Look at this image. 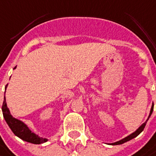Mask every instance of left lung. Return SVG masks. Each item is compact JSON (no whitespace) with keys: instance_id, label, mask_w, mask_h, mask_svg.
<instances>
[{"instance_id":"left-lung-1","label":"left lung","mask_w":156,"mask_h":156,"mask_svg":"<svg viewBox=\"0 0 156 156\" xmlns=\"http://www.w3.org/2000/svg\"><path fill=\"white\" fill-rule=\"evenodd\" d=\"M153 110H154V105H152V107H151V110H150V112H149V116H148V118H147V119L146 120L145 122L142 124V125L140 126L139 128L136 130V131H134V132L133 133H131V134H129L128 136H126V138H124V139L120 140H119V141H117V142H114V143H112V144H122V143H125V142H126V141H128V140H130L133 139V138H135L138 134H140V133L143 131V129H144V127H145L146 126V123H147V121L148 120V119H149V117L151 116V114H152L153 112Z\"/></svg>"}]
</instances>
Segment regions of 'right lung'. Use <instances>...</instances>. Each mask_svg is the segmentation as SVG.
I'll use <instances>...</instances> for the list:
<instances>
[{
    "instance_id": "add662e5",
    "label": "right lung",
    "mask_w": 156,
    "mask_h": 156,
    "mask_svg": "<svg viewBox=\"0 0 156 156\" xmlns=\"http://www.w3.org/2000/svg\"><path fill=\"white\" fill-rule=\"evenodd\" d=\"M16 67H15L14 69H16ZM7 87H8V85L5 87V91H6ZM2 110L3 117L6 120V122H7V124L9 125V128L12 130V132L14 133V134L16 135L17 137H19L20 139L25 140L27 142L33 143V144H42V143L46 142L48 140V139L39 137L37 134L32 132L29 128V126L24 122H23L22 120L14 118L11 115L10 111H9V109L7 105V103H6V98H4Z\"/></svg>"
}]
</instances>
